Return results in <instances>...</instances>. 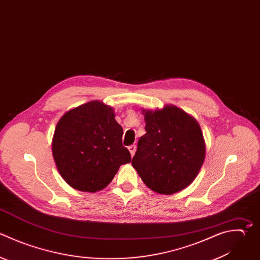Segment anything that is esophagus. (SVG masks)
I'll list each match as a JSON object with an SVG mask.
<instances>
[{
  "label": "esophagus",
  "mask_w": 260,
  "mask_h": 260,
  "mask_svg": "<svg viewBox=\"0 0 260 260\" xmlns=\"http://www.w3.org/2000/svg\"><path fill=\"white\" fill-rule=\"evenodd\" d=\"M128 148H129V151H130V153H131V156H133V155L135 154V151H136V145L132 144V145H130Z\"/></svg>",
  "instance_id": "34e87169"
}]
</instances>
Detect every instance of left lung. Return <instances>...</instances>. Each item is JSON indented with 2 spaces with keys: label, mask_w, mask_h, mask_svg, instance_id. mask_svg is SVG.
Segmentation results:
<instances>
[{
  "label": "left lung",
  "mask_w": 260,
  "mask_h": 260,
  "mask_svg": "<svg viewBox=\"0 0 260 260\" xmlns=\"http://www.w3.org/2000/svg\"><path fill=\"white\" fill-rule=\"evenodd\" d=\"M146 133L138 140L132 166L151 190L173 194L189 186L203 164L199 124L175 106L146 111Z\"/></svg>",
  "instance_id": "left-lung-1"
}]
</instances>
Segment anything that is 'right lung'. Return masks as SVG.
I'll return each mask as SVG.
<instances>
[{
  "label": "right lung",
  "instance_id": "obj_1",
  "mask_svg": "<svg viewBox=\"0 0 260 260\" xmlns=\"http://www.w3.org/2000/svg\"><path fill=\"white\" fill-rule=\"evenodd\" d=\"M113 109L101 102L67 112L57 124L52 146L63 179L74 189L86 192L108 186L120 166L131 161Z\"/></svg>",
  "mask_w": 260,
  "mask_h": 260
}]
</instances>
